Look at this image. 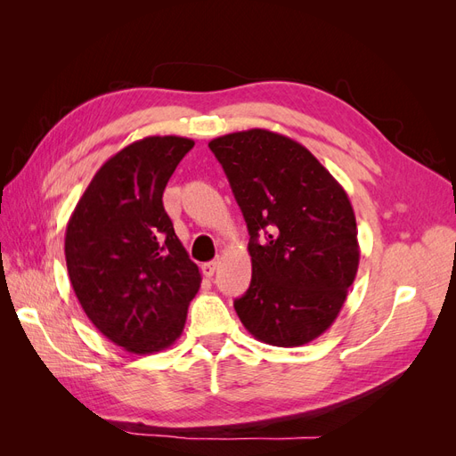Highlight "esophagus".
<instances>
[{"mask_svg":"<svg viewBox=\"0 0 456 456\" xmlns=\"http://www.w3.org/2000/svg\"><path fill=\"white\" fill-rule=\"evenodd\" d=\"M216 268H218L216 260H209V262H205V265H201V272H203L205 278H211Z\"/></svg>","mask_w":456,"mask_h":456,"instance_id":"1","label":"esophagus"}]
</instances>
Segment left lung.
I'll list each match as a JSON object with an SVG mask.
<instances>
[{
  "instance_id": "1",
  "label": "left lung",
  "mask_w": 456,
  "mask_h": 456,
  "mask_svg": "<svg viewBox=\"0 0 456 456\" xmlns=\"http://www.w3.org/2000/svg\"><path fill=\"white\" fill-rule=\"evenodd\" d=\"M209 148L251 236V285L233 308L260 342H312L337 320L360 265L348 194L308 148L280 133H230Z\"/></svg>"
}]
</instances>
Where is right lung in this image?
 <instances>
[{
    "instance_id": "1",
    "label": "right lung",
    "mask_w": 456,
    "mask_h": 456,
    "mask_svg": "<svg viewBox=\"0 0 456 456\" xmlns=\"http://www.w3.org/2000/svg\"><path fill=\"white\" fill-rule=\"evenodd\" d=\"M194 148L184 136H146L96 171L68 220L70 283L91 323L133 354L183 335L201 273L163 209V190Z\"/></svg>"
}]
</instances>
